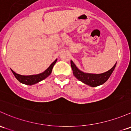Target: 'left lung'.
I'll list each match as a JSON object with an SVG mask.
<instances>
[{"instance_id":"1","label":"left lung","mask_w":131,"mask_h":131,"mask_svg":"<svg viewBox=\"0 0 131 131\" xmlns=\"http://www.w3.org/2000/svg\"><path fill=\"white\" fill-rule=\"evenodd\" d=\"M116 66V63L113 68L105 73H101V74H92V73H86L81 71L76 67L73 61L71 60V67L74 77L83 83L91 87H96L104 84L111 75Z\"/></svg>"}]
</instances>
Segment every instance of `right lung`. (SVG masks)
Listing matches in <instances>:
<instances>
[{"mask_svg": "<svg viewBox=\"0 0 131 131\" xmlns=\"http://www.w3.org/2000/svg\"><path fill=\"white\" fill-rule=\"evenodd\" d=\"M57 61V59L55 60L54 61L50 64V66L48 67L45 71H43V73H40L38 74H34V75H29V76H24L20 75L19 74H17L15 72H14L12 70H11L13 74H14L15 77L20 83H23V84H27V85H33V84L38 83V82L42 81L46 78H47L48 76L51 74V71H52V69L53 66L54 65L56 62Z\"/></svg>", "mask_w": 131, "mask_h": 131, "instance_id": "1", "label": "right lung"}]
</instances>
